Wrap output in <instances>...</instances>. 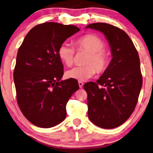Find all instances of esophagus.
I'll return each mask as SVG.
<instances>
[{
	"label": "esophagus",
	"instance_id": "obj_1",
	"mask_svg": "<svg viewBox=\"0 0 153 153\" xmlns=\"http://www.w3.org/2000/svg\"><path fill=\"white\" fill-rule=\"evenodd\" d=\"M78 84H79V88H80L83 87V85H84L83 82H82L79 81V82H78Z\"/></svg>",
	"mask_w": 153,
	"mask_h": 153
}]
</instances>
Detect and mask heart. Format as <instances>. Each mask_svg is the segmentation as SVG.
<instances>
[{"label":"heart","instance_id":"1","mask_svg":"<svg viewBox=\"0 0 153 153\" xmlns=\"http://www.w3.org/2000/svg\"><path fill=\"white\" fill-rule=\"evenodd\" d=\"M74 45L77 51H86L88 53L85 58V65L77 66L67 71L66 76L77 80L84 82L92 77L96 73L105 71L108 67L110 56L104 49V42L98 36L87 34L75 40ZM75 49L72 45L64 42L58 48V54L62 62L70 67L73 65L75 58Z\"/></svg>","mask_w":153,"mask_h":153}]
</instances>
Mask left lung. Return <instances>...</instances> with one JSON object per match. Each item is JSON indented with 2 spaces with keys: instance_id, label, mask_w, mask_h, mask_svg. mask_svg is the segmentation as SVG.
I'll list each match as a JSON object with an SVG mask.
<instances>
[{
  "instance_id": "left-lung-1",
  "label": "left lung",
  "mask_w": 153,
  "mask_h": 153,
  "mask_svg": "<svg viewBox=\"0 0 153 153\" xmlns=\"http://www.w3.org/2000/svg\"><path fill=\"white\" fill-rule=\"evenodd\" d=\"M90 28L105 36L112 59L96 82L86 83L88 116L96 126L111 129L128 119L137 103L142 86L140 60L135 47L127 33L111 25L97 22Z\"/></svg>"
}]
</instances>
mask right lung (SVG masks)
Instances as JSON below:
<instances>
[{"instance_id": "add662e5", "label": "right lung", "mask_w": 153, "mask_h": 153, "mask_svg": "<svg viewBox=\"0 0 153 153\" xmlns=\"http://www.w3.org/2000/svg\"><path fill=\"white\" fill-rule=\"evenodd\" d=\"M79 31L74 25L56 22L38 25L18 49L13 72L17 102L36 126L47 128L62 122L67 102L79 89L76 79L61 80L64 67L58 54L60 45Z\"/></svg>"}]
</instances>
